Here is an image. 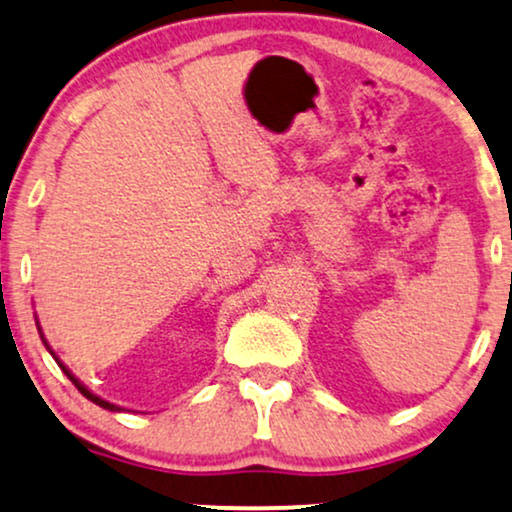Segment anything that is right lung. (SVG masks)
I'll return each mask as SVG.
<instances>
[{
  "label": "right lung",
  "mask_w": 512,
  "mask_h": 512,
  "mask_svg": "<svg viewBox=\"0 0 512 512\" xmlns=\"http://www.w3.org/2000/svg\"><path fill=\"white\" fill-rule=\"evenodd\" d=\"M47 349H49V346H47ZM52 356H54V353H52ZM56 363H59V368H61L63 372H66V375H68V380H71V382L75 384V387H78V391H80L82 396H85V399H90L92 403H97V406H102V408H106V410H121V408H118V406H113V403L104 401V399H99V396H97V394H92V391L87 389L85 384H80L78 380H75V377H73V372H68V368H66V365H63V363L59 361V358H56Z\"/></svg>",
  "instance_id": "1"
}]
</instances>
